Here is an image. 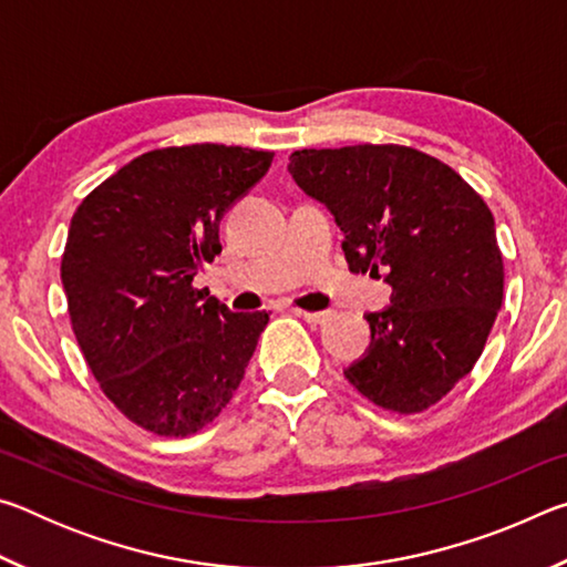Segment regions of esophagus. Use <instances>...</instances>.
<instances>
[{
    "instance_id": "esophagus-1",
    "label": "esophagus",
    "mask_w": 567,
    "mask_h": 567,
    "mask_svg": "<svg viewBox=\"0 0 567 567\" xmlns=\"http://www.w3.org/2000/svg\"><path fill=\"white\" fill-rule=\"evenodd\" d=\"M297 318H302L305 322L310 324H322L324 320H328V312H305V310H295Z\"/></svg>"
}]
</instances>
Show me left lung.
<instances>
[{
  "label": "left lung",
  "mask_w": 567,
  "mask_h": 567,
  "mask_svg": "<svg viewBox=\"0 0 567 567\" xmlns=\"http://www.w3.org/2000/svg\"><path fill=\"white\" fill-rule=\"evenodd\" d=\"M287 169L334 215L350 270L392 287L344 378L400 415L435 405L473 370L503 305L491 207L445 162L402 145L297 150Z\"/></svg>",
  "instance_id": "8db88e82"
}]
</instances>
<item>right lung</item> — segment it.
Returning <instances> with one entry per match:
<instances>
[{
  "label": "right lung",
  "mask_w": 567,
  "mask_h": 567,
  "mask_svg": "<svg viewBox=\"0 0 567 567\" xmlns=\"http://www.w3.org/2000/svg\"><path fill=\"white\" fill-rule=\"evenodd\" d=\"M272 157L209 142L152 150L76 207L62 255L74 338L104 395L150 433L195 435L245 378L270 315L229 312L192 280Z\"/></svg>",
  "instance_id": "add662e5"
}]
</instances>
